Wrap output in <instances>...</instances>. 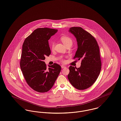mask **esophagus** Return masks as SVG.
Returning a JSON list of instances; mask_svg holds the SVG:
<instances>
[{
  "mask_svg": "<svg viewBox=\"0 0 121 121\" xmlns=\"http://www.w3.org/2000/svg\"><path fill=\"white\" fill-rule=\"evenodd\" d=\"M61 68H62V69H64V68H66V67L64 66V65H62V66H61Z\"/></svg>",
  "mask_w": 121,
  "mask_h": 121,
  "instance_id": "esophagus-1",
  "label": "esophagus"
}]
</instances>
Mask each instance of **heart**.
Here are the masks:
<instances>
[{
    "label": "heart",
    "instance_id": "heart-1",
    "mask_svg": "<svg viewBox=\"0 0 121 121\" xmlns=\"http://www.w3.org/2000/svg\"><path fill=\"white\" fill-rule=\"evenodd\" d=\"M61 40L64 44V45L67 47L68 46H72L73 44V41L70 37L68 36H63L61 37ZM54 43L53 42H51V47L52 49L54 48Z\"/></svg>",
    "mask_w": 121,
    "mask_h": 121
}]
</instances>
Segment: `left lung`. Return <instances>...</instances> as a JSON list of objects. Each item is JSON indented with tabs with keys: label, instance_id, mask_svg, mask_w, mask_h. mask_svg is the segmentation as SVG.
<instances>
[{
	"label": "left lung",
	"instance_id": "8db88e82",
	"mask_svg": "<svg viewBox=\"0 0 121 121\" xmlns=\"http://www.w3.org/2000/svg\"><path fill=\"white\" fill-rule=\"evenodd\" d=\"M69 31L76 39L78 49L74 58L81 60L77 68L70 66L68 78L71 85L79 90L91 87L98 78L101 70L99 46L90 33L79 27L70 28Z\"/></svg>",
	"mask_w": 121,
	"mask_h": 121
}]
</instances>
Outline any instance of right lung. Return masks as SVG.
<instances>
[{
    "mask_svg": "<svg viewBox=\"0 0 121 121\" xmlns=\"http://www.w3.org/2000/svg\"><path fill=\"white\" fill-rule=\"evenodd\" d=\"M57 29H36L25 40L22 46L20 66L27 83L38 92H48L52 87L61 70L54 63L47 68L44 60L51 50L48 40Z\"/></svg>",
    "mask_w": 121,
    "mask_h": 121,
    "instance_id": "right-lung-1",
    "label": "right lung"
}]
</instances>
